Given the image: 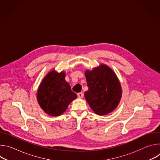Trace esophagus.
<instances>
[{
    "mask_svg": "<svg viewBox=\"0 0 160 160\" xmlns=\"http://www.w3.org/2000/svg\"><path fill=\"white\" fill-rule=\"evenodd\" d=\"M77 96H78V97L79 98H83V94L82 92H79V93L77 94Z\"/></svg>",
    "mask_w": 160,
    "mask_h": 160,
    "instance_id": "1",
    "label": "esophagus"
}]
</instances>
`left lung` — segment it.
<instances>
[{
  "instance_id": "1",
  "label": "left lung",
  "mask_w": 160,
  "mask_h": 160,
  "mask_svg": "<svg viewBox=\"0 0 160 160\" xmlns=\"http://www.w3.org/2000/svg\"><path fill=\"white\" fill-rule=\"evenodd\" d=\"M88 90L85 98L96 114L105 115L115 109L122 98V90L115 73L109 67L101 64L85 72Z\"/></svg>"
}]
</instances>
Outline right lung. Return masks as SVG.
<instances>
[{
    "mask_svg": "<svg viewBox=\"0 0 160 160\" xmlns=\"http://www.w3.org/2000/svg\"><path fill=\"white\" fill-rule=\"evenodd\" d=\"M77 98L70 84L65 80V73L52 70L42 80L37 91V101L42 109L51 116H59L69 104Z\"/></svg>",
    "mask_w": 160,
    "mask_h": 160,
    "instance_id": "1",
    "label": "right lung"
}]
</instances>
